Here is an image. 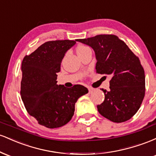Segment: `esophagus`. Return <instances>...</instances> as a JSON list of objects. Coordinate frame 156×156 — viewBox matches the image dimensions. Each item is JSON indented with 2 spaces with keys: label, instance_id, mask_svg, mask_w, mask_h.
I'll list each match as a JSON object with an SVG mask.
<instances>
[{
  "label": "esophagus",
  "instance_id": "obj_1",
  "mask_svg": "<svg viewBox=\"0 0 156 156\" xmlns=\"http://www.w3.org/2000/svg\"><path fill=\"white\" fill-rule=\"evenodd\" d=\"M87 88H88V90H89V93H92L93 91H94V89L92 88V87H87Z\"/></svg>",
  "mask_w": 156,
  "mask_h": 156
}]
</instances>
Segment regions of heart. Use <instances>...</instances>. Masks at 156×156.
Segmentation results:
<instances>
[{"instance_id":"obj_1","label":"heart","mask_w":156,"mask_h":156,"mask_svg":"<svg viewBox=\"0 0 156 156\" xmlns=\"http://www.w3.org/2000/svg\"><path fill=\"white\" fill-rule=\"evenodd\" d=\"M87 49H89V48L87 47V46L79 45L78 48H77V53H78V55L81 54L82 53H83L84 51H87Z\"/></svg>"}]
</instances>
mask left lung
<instances>
[{
    "label": "left lung",
    "instance_id": "obj_1",
    "mask_svg": "<svg viewBox=\"0 0 156 156\" xmlns=\"http://www.w3.org/2000/svg\"><path fill=\"white\" fill-rule=\"evenodd\" d=\"M77 41L95 52L97 73L112 77L110 89H102L105 100L97 106L98 112L114 122L130 119L140 108L145 94V75L139 57L114 34H100Z\"/></svg>",
    "mask_w": 156,
    "mask_h": 156
}]
</instances>
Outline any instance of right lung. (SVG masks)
Listing matches in <instances>:
<instances>
[{"instance_id": "right-lung-1", "label": "right lung", "mask_w": 156, "mask_h": 156, "mask_svg": "<svg viewBox=\"0 0 156 156\" xmlns=\"http://www.w3.org/2000/svg\"><path fill=\"white\" fill-rule=\"evenodd\" d=\"M76 42H46L23 59L21 98L28 114L46 128H59L69 122L78 99L88 93L79 84L71 88L57 84L56 73L60 72L64 54Z\"/></svg>"}]
</instances>
